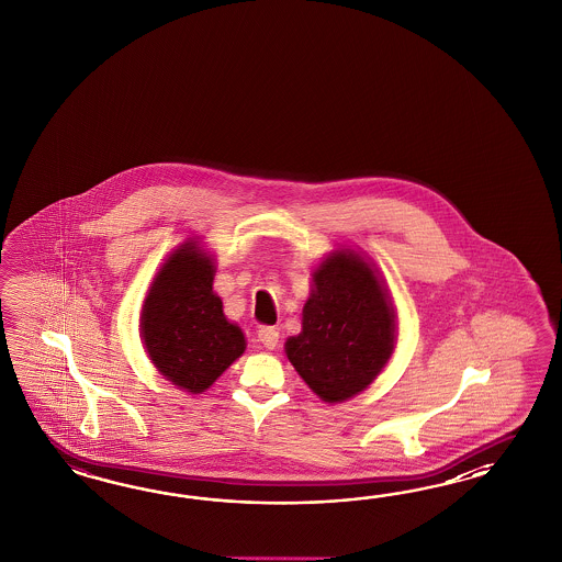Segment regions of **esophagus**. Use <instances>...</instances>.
<instances>
[{
    "label": "esophagus",
    "instance_id": "34e87169",
    "mask_svg": "<svg viewBox=\"0 0 562 562\" xmlns=\"http://www.w3.org/2000/svg\"><path fill=\"white\" fill-rule=\"evenodd\" d=\"M257 338H259V341H261L266 348L273 350V348L278 346V341H280V331H278V327L266 325V327H259Z\"/></svg>",
    "mask_w": 562,
    "mask_h": 562
}]
</instances>
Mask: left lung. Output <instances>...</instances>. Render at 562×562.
<instances>
[{
    "label": "left lung",
    "instance_id": "8db88e82",
    "mask_svg": "<svg viewBox=\"0 0 562 562\" xmlns=\"http://www.w3.org/2000/svg\"><path fill=\"white\" fill-rule=\"evenodd\" d=\"M395 311L362 257L334 251L313 272L303 331L286 340V357L324 402L338 404L367 390L392 358Z\"/></svg>",
    "mask_w": 562,
    "mask_h": 562
}]
</instances>
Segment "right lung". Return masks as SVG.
<instances>
[{"label": "right lung", "instance_id": "1", "mask_svg": "<svg viewBox=\"0 0 562 562\" xmlns=\"http://www.w3.org/2000/svg\"><path fill=\"white\" fill-rule=\"evenodd\" d=\"M214 272L198 240L181 245L156 273L139 317L154 367L188 393L205 392L247 346L240 327L224 317Z\"/></svg>", "mask_w": 562, "mask_h": 562}]
</instances>
